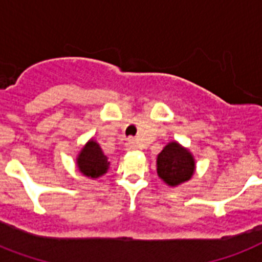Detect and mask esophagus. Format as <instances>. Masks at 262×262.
<instances>
[{
  "mask_svg": "<svg viewBox=\"0 0 262 262\" xmlns=\"http://www.w3.org/2000/svg\"><path fill=\"white\" fill-rule=\"evenodd\" d=\"M126 148L129 149V150H133V149L137 148V145H136V141L135 140H129L126 144Z\"/></svg>",
  "mask_w": 262,
  "mask_h": 262,
  "instance_id": "obj_1",
  "label": "esophagus"
}]
</instances>
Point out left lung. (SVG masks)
Here are the masks:
<instances>
[{
	"label": "left lung",
	"instance_id": "left-lung-1",
	"mask_svg": "<svg viewBox=\"0 0 262 262\" xmlns=\"http://www.w3.org/2000/svg\"><path fill=\"white\" fill-rule=\"evenodd\" d=\"M194 172V160L186 149L170 142L157 157V173L168 185L177 186L188 181Z\"/></svg>",
	"mask_w": 262,
	"mask_h": 262
}]
</instances>
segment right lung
<instances>
[{"mask_svg":"<svg viewBox=\"0 0 262 262\" xmlns=\"http://www.w3.org/2000/svg\"><path fill=\"white\" fill-rule=\"evenodd\" d=\"M77 165L81 173L92 179H97L102 176L109 168L107 157L102 153L100 145L93 140L88 142L86 146L81 150L77 158Z\"/></svg>","mask_w":262,"mask_h":262,"instance_id":"1","label":"right lung"}]
</instances>
